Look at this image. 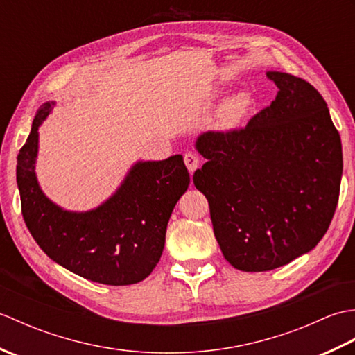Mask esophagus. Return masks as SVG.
Returning a JSON list of instances; mask_svg holds the SVG:
<instances>
[{"instance_id": "esophagus-1", "label": "esophagus", "mask_w": 355, "mask_h": 355, "mask_svg": "<svg viewBox=\"0 0 355 355\" xmlns=\"http://www.w3.org/2000/svg\"><path fill=\"white\" fill-rule=\"evenodd\" d=\"M184 164H186L187 171L193 173L195 169L200 166V157L193 153H187V154H184Z\"/></svg>"}]
</instances>
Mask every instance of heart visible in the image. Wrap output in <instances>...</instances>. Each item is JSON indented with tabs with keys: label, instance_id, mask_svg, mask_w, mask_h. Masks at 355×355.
<instances>
[{
	"label": "heart",
	"instance_id": "heart-1",
	"mask_svg": "<svg viewBox=\"0 0 355 355\" xmlns=\"http://www.w3.org/2000/svg\"><path fill=\"white\" fill-rule=\"evenodd\" d=\"M252 108V96L247 92H239L232 94L229 99H225L218 110L216 123L221 130H230L241 123L247 112Z\"/></svg>",
	"mask_w": 355,
	"mask_h": 355
}]
</instances>
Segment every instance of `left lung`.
<instances>
[{"mask_svg": "<svg viewBox=\"0 0 355 355\" xmlns=\"http://www.w3.org/2000/svg\"><path fill=\"white\" fill-rule=\"evenodd\" d=\"M270 107L243 130L205 132L193 184L206 195L224 258L268 271L308 253L325 235L340 192L343 157L327 102L306 80L267 71Z\"/></svg>", "mask_w": 355, "mask_h": 355, "instance_id": "1", "label": "left lung"}]
</instances>
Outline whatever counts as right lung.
<instances>
[{"label":"right lung","instance_id":"1","mask_svg":"<svg viewBox=\"0 0 355 355\" xmlns=\"http://www.w3.org/2000/svg\"><path fill=\"white\" fill-rule=\"evenodd\" d=\"M55 105H41L18 154L17 183L27 229L50 259L74 275L105 285L137 284L160 261L171 214L189 187L183 157L137 162L101 206L65 210L42 192L35 172L37 130Z\"/></svg>","mask_w":355,"mask_h":355}]
</instances>
